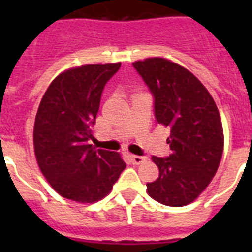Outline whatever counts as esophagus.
Listing matches in <instances>:
<instances>
[{"label":"esophagus","mask_w":252,"mask_h":252,"mask_svg":"<svg viewBox=\"0 0 252 252\" xmlns=\"http://www.w3.org/2000/svg\"><path fill=\"white\" fill-rule=\"evenodd\" d=\"M148 158L146 157H141V156H134V154H130V161L133 165H140L142 162H145Z\"/></svg>","instance_id":"obj_1"}]
</instances>
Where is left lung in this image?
<instances>
[{"label":"left lung","instance_id":"obj_1","mask_svg":"<svg viewBox=\"0 0 252 252\" xmlns=\"http://www.w3.org/2000/svg\"><path fill=\"white\" fill-rule=\"evenodd\" d=\"M154 95L158 124L170 128L171 154L153 156L157 180L146 184L148 195L168 207L195 201L209 186L221 162L223 129L219 108L204 86L188 69L163 57L134 61Z\"/></svg>","mask_w":252,"mask_h":252}]
</instances>
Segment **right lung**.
<instances>
[{
    "label": "right lung",
    "instance_id": "add662e5",
    "mask_svg": "<svg viewBox=\"0 0 252 252\" xmlns=\"http://www.w3.org/2000/svg\"><path fill=\"white\" fill-rule=\"evenodd\" d=\"M120 65L66 69L41 98L33 126L35 157L47 182L65 199L82 204L104 199L126 168L120 153L87 144L104 85Z\"/></svg>",
    "mask_w": 252,
    "mask_h": 252
}]
</instances>
